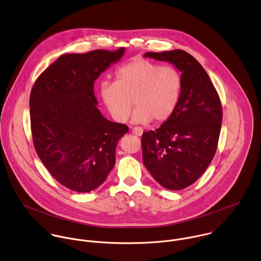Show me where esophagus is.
<instances>
[{
    "label": "esophagus",
    "instance_id": "obj_1",
    "mask_svg": "<svg viewBox=\"0 0 261 261\" xmlns=\"http://www.w3.org/2000/svg\"><path fill=\"white\" fill-rule=\"evenodd\" d=\"M131 130H132V133L137 135V136H141L142 133H143V130L141 128H139V127H134V128L131 127Z\"/></svg>",
    "mask_w": 261,
    "mask_h": 261
}]
</instances>
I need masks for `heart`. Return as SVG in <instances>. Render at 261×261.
<instances>
[{"instance_id":"b5f03b06","label":"heart","mask_w":261,"mask_h":261,"mask_svg":"<svg viewBox=\"0 0 261 261\" xmlns=\"http://www.w3.org/2000/svg\"><path fill=\"white\" fill-rule=\"evenodd\" d=\"M182 87V75L176 67L135 59L117 69L115 82L100 84L99 95L112 118L119 123L129 119L133 102L137 108L135 122L164 123L175 113Z\"/></svg>"}]
</instances>
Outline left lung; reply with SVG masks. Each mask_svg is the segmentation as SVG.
I'll use <instances>...</instances> for the list:
<instances>
[{
    "mask_svg": "<svg viewBox=\"0 0 261 261\" xmlns=\"http://www.w3.org/2000/svg\"><path fill=\"white\" fill-rule=\"evenodd\" d=\"M144 57L170 62L182 72V94L175 113L160 128L141 137L147 171L163 187L181 190L199 179L216 154L222 102L203 67L185 50L148 51Z\"/></svg>",
    "mask_w": 261,
    "mask_h": 261,
    "instance_id": "1",
    "label": "left lung"
}]
</instances>
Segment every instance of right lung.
<instances>
[{"instance_id":"right-lung-1","label":"right lung","mask_w":261,"mask_h":261,"mask_svg":"<svg viewBox=\"0 0 261 261\" xmlns=\"http://www.w3.org/2000/svg\"><path fill=\"white\" fill-rule=\"evenodd\" d=\"M125 48L62 55L35 80L29 98L35 151L66 188L86 193L102 184L116 163V146L128 132L96 108L93 84Z\"/></svg>"}]
</instances>
